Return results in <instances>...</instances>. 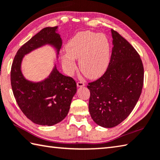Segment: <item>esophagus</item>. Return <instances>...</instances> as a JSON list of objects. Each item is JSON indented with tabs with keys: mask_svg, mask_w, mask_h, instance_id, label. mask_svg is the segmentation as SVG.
Masks as SVG:
<instances>
[{
	"mask_svg": "<svg viewBox=\"0 0 160 160\" xmlns=\"http://www.w3.org/2000/svg\"><path fill=\"white\" fill-rule=\"evenodd\" d=\"M85 83H84L83 82H81V81H79V82H77V86L79 87V88H81V87H83L85 86Z\"/></svg>",
	"mask_w": 160,
	"mask_h": 160,
	"instance_id": "1",
	"label": "esophagus"
}]
</instances>
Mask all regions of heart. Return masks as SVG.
<instances>
[{
  "mask_svg": "<svg viewBox=\"0 0 160 160\" xmlns=\"http://www.w3.org/2000/svg\"><path fill=\"white\" fill-rule=\"evenodd\" d=\"M66 54L62 57L63 66L68 74L75 69L73 58L79 59L80 71L90 78H97L108 68L110 58V45L103 34L92 31L78 33L65 46Z\"/></svg>",
  "mask_w": 160,
  "mask_h": 160,
  "instance_id": "heart-1",
  "label": "heart"
}]
</instances>
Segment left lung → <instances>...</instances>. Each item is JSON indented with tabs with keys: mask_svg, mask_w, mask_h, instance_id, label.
I'll return each instance as SVG.
<instances>
[{
	"mask_svg": "<svg viewBox=\"0 0 160 160\" xmlns=\"http://www.w3.org/2000/svg\"><path fill=\"white\" fill-rule=\"evenodd\" d=\"M112 49L106 71L88 83L89 111L98 125L112 128L128 117L140 97L144 69L133 46L111 29Z\"/></svg>",
	"mask_w": 160,
	"mask_h": 160,
	"instance_id": "left-lung-1",
	"label": "left lung"
}]
</instances>
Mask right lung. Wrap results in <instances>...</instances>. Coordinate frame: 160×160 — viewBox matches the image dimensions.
<instances>
[{"mask_svg": "<svg viewBox=\"0 0 160 160\" xmlns=\"http://www.w3.org/2000/svg\"><path fill=\"white\" fill-rule=\"evenodd\" d=\"M57 28L46 27L32 37L17 51L11 67V86L17 103L27 118L40 125L52 126L62 121L77 92L75 81L59 72L56 65L48 78L38 82L26 79L21 71L24 55L42 46L52 45L59 54L62 40Z\"/></svg>", "mask_w": 160, "mask_h": 160, "instance_id": "add662e5", "label": "right lung"}]
</instances>
